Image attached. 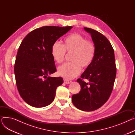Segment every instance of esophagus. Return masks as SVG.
Wrapping results in <instances>:
<instances>
[{
    "label": "esophagus",
    "mask_w": 135,
    "mask_h": 135,
    "mask_svg": "<svg viewBox=\"0 0 135 135\" xmlns=\"http://www.w3.org/2000/svg\"><path fill=\"white\" fill-rule=\"evenodd\" d=\"M71 81L69 80H68V79H64V83L67 84H70L71 83Z\"/></svg>",
    "instance_id": "1"
}]
</instances>
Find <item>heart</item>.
Listing matches in <instances>:
<instances>
[{"instance_id": "b5f03b06", "label": "heart", "mask_w": 135, "mask_h": 135, "mask_svg": "<svg viewBox=\"0 0 135 135\" xmlns=\"http://www.w3.org/2000/svg\"><path fill=\"white\" fill-rule=\"evenodd\" d=\"M66 52L72 54L70 58L72 62L59 66L57 73L66 79H70L81 73V67L86 68L91 65L95 56L96 46L93 41L87 40L80 34L74 33L65 38L63 45L56 41L51 46V56L58 63L65 60Z\"/></svg>"}]
</instances>
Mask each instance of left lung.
<instances>
[{"instance_id":"8db88e82","label":"left lung","mask_w":135,"mask_h":135,"mask_svg":"<svg viewBox=\"0 0 135 135\" xmlns=\"http://www.w3.org/2000/svg\"><path fill=\"white\" fill-rule=\"evenodd\" d=\"M91 34L96 46L94 60L77 80L81 86L79 93L72 97L78 109L90 112L100 108L109 98L115 79L117 69L114 50L109 41L101 33L84 27ZM88 79V83L83 79Z\"/></svg>"}]
</instances>
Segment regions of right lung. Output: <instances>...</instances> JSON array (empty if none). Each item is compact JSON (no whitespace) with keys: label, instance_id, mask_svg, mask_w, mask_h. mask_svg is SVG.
Instances as JSON below:
<instances>
[{"label":"right lung","instance_id":"1","mask_svg":"<svg viewBox=\"0 0 135 135\" xmlns=\"http://www.w3.org/2000/svg\"><path fill=\"white\" fill-rule=\"evenodd\" d=\"M71 28L44 26L28 33L21 42L14 73L20 96L32 107L41 108L51 104L57 88L63 83L61 77L47 76L56 72L51 49L54 42Z\"/></svg>","mask_w":135,"mask_h":135}]
</instances>
